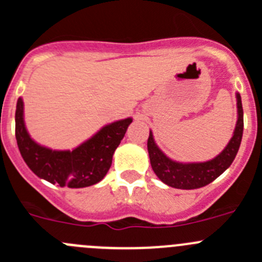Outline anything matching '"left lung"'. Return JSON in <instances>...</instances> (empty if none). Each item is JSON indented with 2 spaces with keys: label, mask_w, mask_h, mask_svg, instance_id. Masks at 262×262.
Instances as JSON below:
<instances>
[{
  "label": "left lung",
  "mask_w": 262,
  "mask_h": 262,
  "mask_svg": "<svg viewBox=\"0 0 262 262\" xmlns=\"http://www.w3.org/2000/svg\"><path fill=\"white\" fill-rule=\"evenodd\" d=\"M236 107H238V120L230 142L227 143L220 155L204 163H180L172 160L158 147L154 141L152 133L150 132L147 139V150L151 167L159 180L174 189L192 190L205 186L221 176L235 159L243 136V107H242L241 94L238 93H236Z\"/></svg>",
  "instance_id": "8db88e82"
}]
</instances>
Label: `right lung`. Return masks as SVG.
<instances>
[{
    "instance_id": "add662e5",
    "label": "right lung",
    "mask_w": 262,
    "mask_h": 262,
    "mask_svg": "<svg viewBox=\"0 0 262 262\" xmlns=\"http://www.w3.org/2000/svg\"><path fill=\"white\" fill-rule=\"evenodd\" d=\"M23 106V99L19 98L15 111V137L21 158L37 177L58 183L60 187L80 189L103 180L112 164L115 150L132 123L128 117L108 124L72 151L51 150L29 137L24 124Z\"/></svg>"
}]
</instances>
